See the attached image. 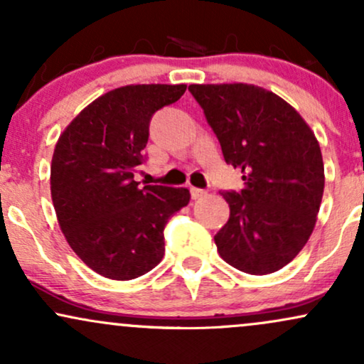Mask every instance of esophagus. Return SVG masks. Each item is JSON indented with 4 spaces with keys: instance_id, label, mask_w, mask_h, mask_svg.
I'll return each instance as SVG.
<instances>
[{
    "instance_id": "1",
    "label": "esophagus",
    "mask_w": 364,
    "mask_h": 364,
    "mask_svg": "<svg viewBox=\"0 0 364 364\" xmlns=\"http://www.w3.org/2000/svg\"><path fill=\"white\" fill-rule=\"evenodd\" d=\"M190 191H191V198H193V200H196V198H202V196L207 193V191H205V190H202V188H195V186H191V188H190Z\"/></svg>"
}]
</instances>
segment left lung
Returning a JSON list of instances; mask_svg holds the SVG:
<instances>
[{"mask_svg":"<svg viewBox=\"0 0 364 364\" xmlns=\"http://www.w3.org/2000/svg\"><path fill=\"white\" fill-rule=\"evenodd\" d=\"M224 161L245 188L223 191L229 220L214 236L224 262L241 272L281 270L306 245L323 195V161L298 111L274 92L246 83L190 85Z\"/></svg>","mask_w":364,"mask_h":364,"instance_id":"obj_1","label":"left lung"}]
</instances>
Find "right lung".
Wrapping results in <instances>:
<instances>
[{"mask_svg": "<svg viewBox=\"0 0 364 364\" xmlns=\"http://www.w3.org/2000/svg\"><path fill=\"white\" fill-rule=\"evenodd\" d=\"M186 85H127L95 99L63 132L53 154L51 196L68 245L94 272L129 281L164 257V228L188 205L186 188L140 186L150 119Z\"/></svg>", "mask_w": 364, "mask_h": 364, "instance_id": "right-lung-1", "label": "right lung"}]
</instances>
